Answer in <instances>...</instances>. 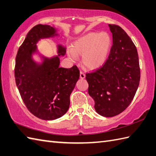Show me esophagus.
Instances as JSON below:
<instances>
[{
	"label": "esophagus",
	"instance_id": "34e87169",
	"mask_svg": "<svg viewBox=\"0 0 156 156\" xmlns=\"http://www.w3.org/2000/svg\"><path fill=\"white\" fill-rule=\"evenodd\" d=\"M85 77V75L83 71H80V78L81 79H84Z\"/></svg>",
	"mask_w": 156,
	"mask_h": 156
}]
</instances>
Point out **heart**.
<instances>
[{
  "mask_svg": "<svg viewBox=\"0 0 156 156\" xmlns=\"http://www.w3.org/2000/svg\"><path fill=\"white\" fill-rule=\"evenodd\" d=\"M112 44V39L107 33H89L76 40L68 53L76 60L82 56V63L89 69H98L105 63Z\"/></svg>",
  "mask_w": 156,
  "mask_h": 156,
  "instance_id": "1",
  "label": "heart"
}]
</instances>
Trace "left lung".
<instances>
[{
    "instance_id": "left-lung-1",
    "label": "left lung",
    "mask_w": 156,
    "mask_h": 156,
    "mask_svg": "<svg viewBox=\"0 0 156 156\" xmlns=\"http://www.w3.org/2000/svg\"><path fill=\"white\" fill-rule=\"evenodd\" d=\"M113 44L108 58L101 67L86 73L88 93L95 109L103 117L123 112L132 101L140 81L136 47L123 29L109 25Z\"/></svg>"
}]
</instances>
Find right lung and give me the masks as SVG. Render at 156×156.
Returning <instances> with one entry per match:
<instances>
[{
  "label": "right lung",
  "mask_w": 156,
  "mask_h": 156,
  "mask_svg": "<svg viewBox=\"0 0 156 156\" xmlns=\"http://www.w3.org/2000/svg\"><path fill=\"white\" fill-rule=\"evenodd\" d=\"M56 31L49 25L34 26L27 34L16 57L15 77L20 95L29 112L44 120L58 119L67 112L70 95L79 78L76 65L69 69L59 67L58 56L66 53L61 45H58V56L43 57L41 64L33 59L38 41L57 36Z\"/></svg>",
  "instance_id": "right-lung-1"
}]
</instances>
